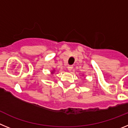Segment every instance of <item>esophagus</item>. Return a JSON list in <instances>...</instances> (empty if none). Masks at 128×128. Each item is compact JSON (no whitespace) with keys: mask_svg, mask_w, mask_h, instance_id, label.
<instances>
[{"mask_svg":"<svg viewBox=\"0 0 128 128\" xmlns=\"http://www.w3.org/2000/svg\"><path fill=\"white\" fill-rule=\"evenodd\" d=\"M72 68H73V66H72V65H70V66H68V70L69 71L72 70Z\"/></svg>","mask_w":128,"mask_h":128,"instance_id":"esophagus-1","label":"esophagus"}]
</instances>
